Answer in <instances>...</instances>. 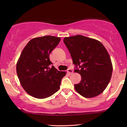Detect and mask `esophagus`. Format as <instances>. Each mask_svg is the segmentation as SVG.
Here are the masks:
<instances>
[{
	"mask_svg": "<svg viewBox=\"0 0 127 127\" xmlns=\"http://www.w3.org/2000/svg\"><path fill=\"white\" fill-rule=\"evenodd\" d=\"M68 71L69 74H72V73H73V71H72L71 69H68V71Z\"/></svg>",
	"mask_w": 127,
	"mask_h": 127,
	"instance_id": "34e87169",
	"label": "esophagus"
}]
</instances>
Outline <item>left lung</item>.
<instances>
[{
    "mask_svg": "<svg viewBox=\"0 0 127 127\" xmlns=\"http://www.w3.org/2000/svg\"><path fill=\"white\" fill-rule=\"evenodd\" d=\"M63 42L76 65L74 71L81 76V82L74 85L75 91L85 98H93L103 92L113 70L104 46L98 40L81 35L65 37Z\"/></svg>",
    "mask_w": 127,
    "mask_h": 127,
    "instance_id": "8db88e82",
    "label": "left lung"
}]
</instances>
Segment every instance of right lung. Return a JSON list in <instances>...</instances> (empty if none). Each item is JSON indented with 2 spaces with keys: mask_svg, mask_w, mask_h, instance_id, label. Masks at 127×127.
Masks as SVG:
<instances>
[{
  "mask_svg": "<svg viewBox=\"0 0 127 127\" xmlns=\"http://www.w3.org/2000/svg\"><path fill=\"white\" fill-rule=\"evenodd\" d=\"M61 37L46 35L29 41L21 53L16 71L21 86L29 95L37 99L51 96L60 88L65 71H58L50 60V54Z\"/></svg>",
  "mask_w": 127,
  "mask_h": 127,
  "instance_id": "1",
  "label": "right lung"
}]
</instances>
